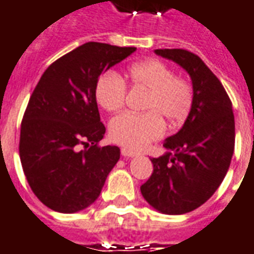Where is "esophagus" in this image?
Masks as SVG:
<instances>
[{
  "label": "esophagus",
  "instance_id": "34e87169",
  "mask_svg": "<svg viewBox=\"0 0 254 254\" xmlns=\"http://www.w3.org/2000/svg\"><path fill=\"white\" fill-rule=\"evenodd\" d=\"M121 154H122V157H125V158H132V157H137V155H140L139 151H136V150H130V148H122Z\"/></svg>",
  "mask_w": 254,
  "mask_h": 254
}]
</instances>
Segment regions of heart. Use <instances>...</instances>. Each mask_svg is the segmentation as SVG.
<instances>
[{
	"mask_svg": "<svg viewBox=\"0 0 254 254\" xmlns=\"http://www.w3.org/2000/svg\"><path fill=\"white\" fill-rule=\"evenodd\" d=\"M127 79L134 88L148 90L144 114L124 113L110 122V136L118 144L129 148H143L162 137L165 121L177 127L189 117L194 93L187 79L176 77L175 71L164 62L150 59L133 64L127 70ZM99 106L109 113L124 107L127 85L118 74H103L95 89Z\"/></svg>",
	"mask_w": 254,
	"mask_h": 254,
	"instance_id": "heart-1",
	"label": "heart"
}]
</instances>
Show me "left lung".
<instances>
[{
	"instance_id": "8db88e82",
	"label": "left lung",
	"mask_w": 254,
	"mask_h": 254,
	"mask_svg": "<svg viewBox=\"0 0 254 254\" xmlns=\"http://www.w3.org/2000/svg\"><path fill=\"white\" fill-rule=\"evenodd\" d=\"M184 68L192 82V107L182 129L165 140L168 150L152 158L151 177L140 187L148 205L165 214H184L219 189L235 145L232 104L219 78L201 58L184 49H155Z\"/></svg>"
}]
</instances>
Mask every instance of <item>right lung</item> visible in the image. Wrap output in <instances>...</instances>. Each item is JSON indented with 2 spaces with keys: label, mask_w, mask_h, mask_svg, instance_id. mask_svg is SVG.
I'll list each match as a JSON object with an SVG mask.
<instances>
[{
  "label": "right lung",
  "mask_w": 254,
  "mask_h": 254,
  "mask_svg": "<svg viewBox=\"0 0 254 254\" xmlns=\"http://www.w3.org/2000/svg\"><path fill=\"white\" fill-rule=\"evenodd\" d=\"M134 51L86 42L49 65L28 100L19 144L23 172L37 198L55 212L90 206L120 159L117 145L97 147L106 127L95 89L103 72Z\"/></svg>",
  "instance_id": "right-lung-1"
}]
</instances>
